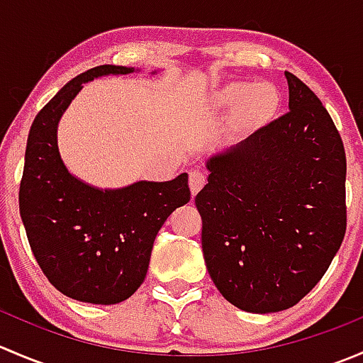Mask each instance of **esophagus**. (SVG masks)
Here are the masks:
<instances>
[{
  "mask_svg": "<svg viewBox=\"0 0 363 363\" xmlns=\"http://www.w3.org/2000/svg\"><path fill=\"white\" fill-rule=\"evenodd\" d=\"M205 186V175L200 170H191L189 172V188H191L193 195L200 191Z\"/></svg>",
  "mask_w": 363,
  "mask_h": 363,
  "instance_id": "34e87169",
  "label": "esophagus"
}]
</instances>
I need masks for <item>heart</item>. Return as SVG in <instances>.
Returning a JSON list of instances; mask_svg holds the SVG:
<instances>
[{
  "label": "heart",
  "mask_w": 363,
  "mask_h": 363,
  "mask_svg": "<svg viewBox=\"0 0 363 363\" xmlns=\"http://www.w3.org/2000/svg\"><path fill=\"white\" fill-rule=\"evenodd\" d=\"M279 105V93L270 84L235 82L221 89L216 96V107L221 111H242L244 117L263 121L272 116Z\"/></svg>",
  "instance_id": "heart-1"
}]
</instances>
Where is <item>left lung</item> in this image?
<instances>
[{
    "label": "left lung",
    "instance_id": "8db88e82",
    "mask_svg": "<svg viewBox=\"0 0 363 363\" xmlns=\"http://www.w3.org/2000/svg\"><path fill=\"white\" fill-rule=\"evenodd\" d=\"M290 111L208 160L195 203L219 294L247 313L298 303L346 233V152L320 98L284 73Z\"/></svg>",
    "mask_w": 363,
    "mask_h": 363
}]
</instances>
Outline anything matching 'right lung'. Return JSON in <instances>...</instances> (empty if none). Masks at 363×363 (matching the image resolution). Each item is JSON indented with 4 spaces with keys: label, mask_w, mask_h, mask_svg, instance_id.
<instances>
[{
    "label": "right lung",
    "mask_w": 363,
    "mask_h": 363,
    "mask_svg": "<svg viewBox=\"0 0 363 363\" xmlns=\"http://www.w3.org/2000/svg\"><path fill=\"white\" fill-rule=\"evenodd\" d=\"M131 72L101 65L80 73L36 113L28 135L19 188L26 235L50 284L80 302L108 306L133 295L160 228L191 199L188 174L101 191L69 175L61 161L57 123L82 84Z\"/></svg>",
    "instance_id": "right-lung-1"
}]
</instances>
